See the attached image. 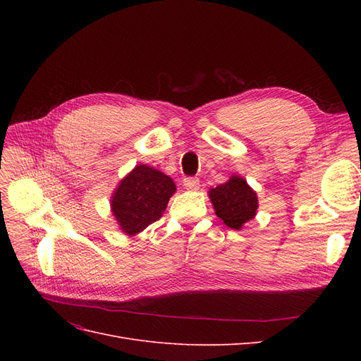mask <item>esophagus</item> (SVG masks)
I'll return each mask as SVG.
<instances>
[{
  "instance_id": "esophagus-1",
  "label": "esophagus",
  "mask_w": 361,
  "mask_h": 361,
  "mask_svg": "<svg viewBox=\"0 0 361 361\" xmlns=\"http://www.w3.org/2000/svg\"><path fill=\"white\" fill-rule=\"evenodd\" d=\"M183 187L187 190L195 191V190H199V187H200V180L194 179V178H187V179H183Z\"/></svg>"
}]
</instances>
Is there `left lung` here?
Instances as JSON below:
<instances>
[{
	"label": "left lung",
	"mask_w": 361,
	"mask_h": 361,
	"mask_svg": "<svg viewBox=\"0 0 361 361\" xmlns=\"http://www.w3.org/2000/svg\"><path fill=\"white\" fill-rule=\"evenodd\" d=\"M207 194L216 216L233 231H241L243 226L257 214V194L238 174H232L231 179L211 188Z\"/></svg>",
	"instance_id": "left-lung-1"
}]
</instances>
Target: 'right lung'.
Here are the masks:
<instances>
[{
    "mask_svg": "<svg viewBox=\"0 0 361 361\" xmlns=\"http://www.w3.org/2000/svg\"><path fill=\"white\" fill-rule=\"evenodd\" d=\"M176 183L170 176L146 164H138L118 182L111 195V212L118 228L135 236L162 216Z\"/></svg>",
    "mask_w": 361,
    "mask_h": 361,
    "instance_id": "obj_1",
    "label": "right lung"
}]
</instances>
